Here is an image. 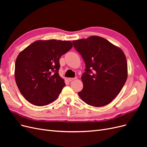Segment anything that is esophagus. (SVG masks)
<instances>
[{
    "label": "esophagus",
    "instance_id": "1",
    "mask_svg": "<svg viewBox=\"0 0 147 147\" xmlns=\"http://www.w3.org/2000/svg\"><path fill=\"white\" fill-rule=\"evenodd\" d=\"M75 79H77V78H68V80L69 82H72V81L74 80H75Z\"/></svg>",
    "mask_w": 147,
    "mask_h": 147
}]
</instances>
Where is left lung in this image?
<instances>
[{"label":"left lung","instance_id":"obj_1","mask_svg":"<svg viewBox=\"0 0 147 147\" xmlns=\"http://www.w3.org/2000/svg\"><path fill=\"white\" fill-rule=\"evenodd\" d=\"M86 64L80 97L93 107H103L121 91L127 78V64L121 49L99 36L72 42Z\"/></svg>","mask_w":147,"mask_h":147}]
</instances>
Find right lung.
Here are the masks:
<instances>
[{
    "label": "right lung",
    "instance_id": "right-lung-1",
    "mask_svg": "<svg viewBox=\"0 0 147 147\" xmlns=\"http://www.w3.org/2000/svg\"><path fill=\"white\" fill-rule=\"evenodd\" d=\"M70 41L37 40L18 56L16 83L30 103L46 105L56 100L65 84L59 75V58L72 48Z\"/></svg>",
    "mask_w": 147,
    "mask_h": 147
}]
</instances>
